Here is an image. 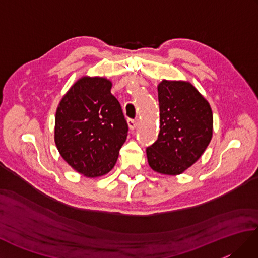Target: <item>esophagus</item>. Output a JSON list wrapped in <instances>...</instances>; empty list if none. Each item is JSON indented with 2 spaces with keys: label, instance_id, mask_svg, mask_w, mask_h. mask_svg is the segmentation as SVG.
Here are the masks:
<instances>
[{
  "label": "esophagus",
  "instance_id": "esophagus-1",
  "mask_svg": "<svg viewBox=\"0 0 258 258\" xmlns=\"http://www.w3.org/2000/svg\"><path fill=\"white\" fill-rule=\"evenodd\" d=\"M139 124V120L138 119H132V118H128L127 119V125L130 130H135L136 126Z\"/></svg>",
  "mask_w": 258,
  "mask_h": 258
}]
</instances>
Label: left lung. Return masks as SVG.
<instances>
[{"instance_id":"obj_1","label":"left lung","mask_w":258,"mask_h":258,"mask_svg":"<svg viewBox=\"0 0 258 258\" xmlns=\"http://www.w3.org/2000/svg\"><path fill=\"white\" fill-rule=\"evenodd\" d=\"M160 134L146 149L153 171L179 175L203 155L213 136L210 103L186 81L163 80L157 86Z\"/></svg>"}]
</instances>
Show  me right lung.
Wrapping results in <instances>:
<instances>
[{
  "label": "right lung",
  "mask_w": 258,
  "mask_h": 258,
  "mask_svg": "<svg viewBox=\"0 0 258 258\" xmlns=\"http://www.w3.org/2000/svg\"><path fill=\"white\" fill-rule=\"evenodd\" d=\"M111 89L106 78L83 76L56 108L54 141L59 154L90 178L111 171L127 136V123Z\"/></svg>",
  "instance_id": "add662e5"
}]
</instances>
